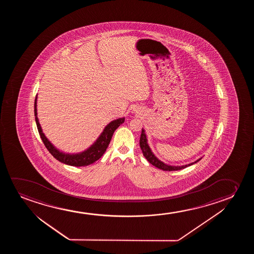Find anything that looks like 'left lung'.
<instances>
[{"label": "left lung", "instance_id": "1", "mask_svg": "<svg viewBox=\"0 0 254 254\" xmlns=\"http://www.w3.org/2000/svg\"><path fill=\"white\" fill-rule=\"evenodd\" d=\"M139 146H140V148L142 150L143 155L145 156L147 161L149 163L152 164L154 167H158L159 169H161V170L163 171H178L181 170V169H184L186 167L191 166V165H193L194 163H197L198 160H200L202 159V158H200V159H198V160H196L194 162H191V163L184 165V166H171V165L164 163L161 160H159L153 154L151 149H150V146L147 144V139H146L145 130L143 128L141 130V134H140V139H139Z\"/></svg>", "mask_w": 254, "mask_h": 254}]
</instances>
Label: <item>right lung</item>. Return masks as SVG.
<instances>
[{
  "label": "right lung",
  "mask_w": 254,
  "mask_h": 254,
  "mask_svg": "<svg viewBox=\"0 0 254 254\" xmlns=\"http://www.w3.org/2000/svg\"><path fill=\"white\" fill-rule=\"evenodd\" d=\"M36 107H37V95L35 100V122H36L40 136L47 147V149L49 150V153H51L56 160H59L62 163L73 166V167H85V166H88L99 160L104 154L106 150L108 148V145L112 139V136L114 134L115 130L118 128L123 122H125L124 117L113 121L107 125L103 130V132H101V135L99 136L96 141L89 148H87V150H85L81 153L70 154V153L61 152L56 148V146H54L49 139H47V137L42 132V127L39 123Z\"/></svg>",
  "instance_id": "right-lung-1"
}]
</instances>
